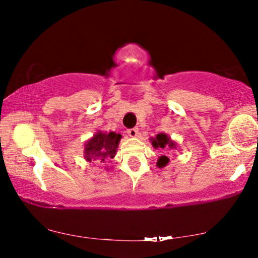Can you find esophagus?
<instances>
[{"mask_svg":"<svg viewBox=\"0 0 258 258\" xmlns=\"http://www.w3.org/2000/svg\"><path fill=\"white\" fill-rule=\"evenodd\" d=\"M128 135L130 137H136L137 135H139V128H132L128 130Z\"/></svg>","mask_w":258,"mask_h":258,"instance_id":"esophagus-1","label":"esophagus"}]
</instances>
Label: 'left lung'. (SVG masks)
<instances>
[{
	"label": "left lung",
	"instance_id": "left-lung-1",
	"mask_svg": "<svg viewBox=\"0 0 258 258\" xmlns=\"http://www.w3.org/2000/svg\"><path fill=\"white\" fill-rule=\"evenodd\" d=\"M151 144H153L154 148H156V149H176V144L174 141H172L170 137H169L167 134L164 133H161L156 135V137H153L151 139ZM169 163V158L167 156H164V155H162V156L158 157L157 160V167L158 168H164L165 165Z\"/></svg>",
	"mask_w": 258,
	"mask_h": 258
}]
</instances>
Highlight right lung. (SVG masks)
Listing matches in <instances>:
<instances>
[{
	"mask_svg": "<svg viewBox=\"0 0 258 258\" xmlns=\"http://www.w3.org/2000/svg\"><path fill=\"white\" fill-rule=\"evenodd\" d=\"M121 137L114 132L96 133L84 144V158L88 162H104L107 158H114Z\"/></svg>",
	"mask_w": 258,
	"mask_h": 258,
	"instance_id": "right-lung-1",
	"label": "right lung"
}]
</instances>
